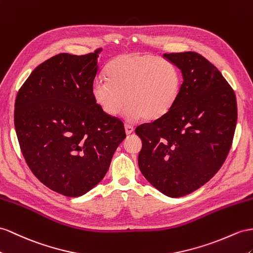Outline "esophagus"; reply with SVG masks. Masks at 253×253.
Segmentation results:
<instances>
[{"label": "esophagus", "mask_w": 253, "mask_h": 253, "mask_svg": "<svg viewBox=\"0 0 253 253\" xmlns=\"http://www.w3.org/2000/svg\"><path fill=\"white\" fill-rule=\"evenodd\" d=\"M133 130H134L133 126L129 125V124H125V131H126V134H130V133H132V132H133Z\"/></svg>", "instance_id": "esophagus-1"}]
</instances>
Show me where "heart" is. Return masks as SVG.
Wrapping results in <instances>:
<instances>
[{"instance_id":"b5f03b06","label":"heart","mask_w":253,"mask_h":253,"mask_svg":"<svg viewBox=\"0 0 253 253\" xmlns=\"http://www.w3.org/2000/svg\"><path fill=\"white\" fill-rule=\"evenodd\" d=\"M106 77L93 82V98L110 116L118 114L126 100L127 120L159 119L174 106L180 89L177 68L152 54L131 52L116 56L108 65Z\"/></svg>"}]
</instances>
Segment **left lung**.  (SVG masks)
<instances>
[{
	"instance_id": "1",
	"label": "left lung",
	"mask_w": 253,
	"mask_h": 253,
	"mask_svg": "<svg viewBox=\"0 0 253 253\" xmlns=\"http://www.w3.org/2000/svg\"><path fill=\"white\" fill-rule=\"evenodd\" d=\"M183 83L174 106L135 128L143 176L171 198L197 190L215 175L232 145L237 121L234 90L221 73L197 52L165 53Z\"/></svg>"
}]
</instances>
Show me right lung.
<instances>
[{
	"label": "right lung",
	"mask_w": 253,
	"mask_h": 253,
	"mask_svg": "<svg viewBox=\"0 0 253 253\" xmlns=\"http://www.w3.org/2000/svg\"><path fill=\"white\" fill-rule=\"evenodd\" d=\"M101 50L50 57L16 97L15 129L25 161L43 185L66 197L94 188L126 138L123 122L103 112L92 96Z\"/></svg>",
	"instance_id": "1"
}]
</instances>
